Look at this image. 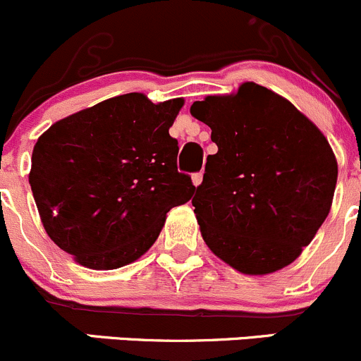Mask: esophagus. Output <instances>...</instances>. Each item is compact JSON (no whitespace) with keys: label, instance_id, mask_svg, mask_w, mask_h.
Returning a JSON list of instances; mask_svg holds the SVG:
<instances>
[{"label":"esophagus","instance_id":"esophagus-1","mask_svg":"<svg viewBox=\"0 0 361 361\" xmlns=\"http://www.w3.org/2000/svg\"><path fill=\"white\" fill-rule=\"evenodd\" d=\"M192 181H194L195 187H199V185L202 183V173H195V174H192Z\"/></svg>","mask_w":361,"mask_h":361}]
</instances>
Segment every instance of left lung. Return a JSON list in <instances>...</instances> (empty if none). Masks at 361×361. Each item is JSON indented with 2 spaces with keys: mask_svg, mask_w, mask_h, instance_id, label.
Wrapping results in <instances>:
<instances>
[{
  "mask_svg": "<svg viewBox=\"0 0 361 361\" xmlns=\"http://www.w3.org/2000/svg\"><path fill=\"white\" fill-rule=\"evenodd\" d=\"M190 113L218 147L192 199L207 248L243 274L290 265L332 207L338 169L326 137L288 99L253 82L195 101Z\"/></svg>",
  "mask_w": 361,
  "mask_h": 361,
  "instance_id": "8db88e82",
  "label": "left lung"
}]
</instances>
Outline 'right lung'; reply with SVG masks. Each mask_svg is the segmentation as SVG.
Segmentation results:
<instances>
[{"instance_id":"add662e5","label":"right lung","mask_w":361,"mask_h":361,"mask_svg":"<svg viewBox=\"0 0 361 361\" xmlns=\"http://www.w3.org/2000/svg\"><path fill=\"white\" fill-rule=\"evenodd\" d=\"M185 101L130 92L54 123L31 157L32 197L49 238L94 271L136 262L157 241L171 207L195 187L178 173L169 127Z\"/></svg>"}]
</instances>
